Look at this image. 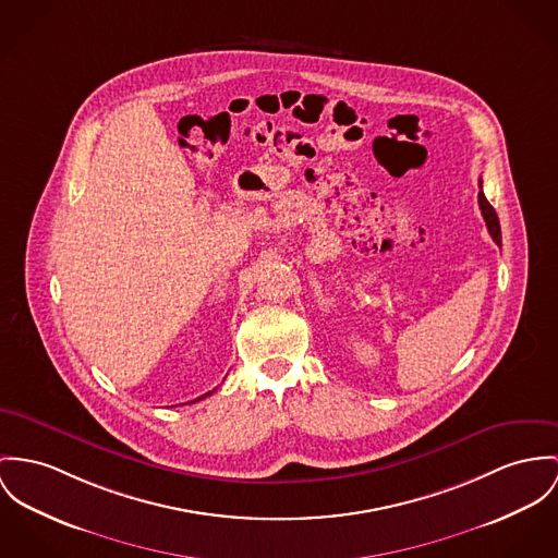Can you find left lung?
<instances>
[{
  "label": "left lung",
  "mask_w": 558,
  "mask_h": 558,
  "mask_svg": "<svg viewBox=\"0 0 558 558\" xmlns=\"http://www.w3.org/2000/svg\"><path fill=\"white\" fill-rule=\"evenodd\" d=\"M480 186H482V180H480ZM477 204H480V210H482V216H484V220H486V227H488L490 238L497 242V246H501V227H499V218H497L495 208L488 204V199L484 197L482 191L477 193Z\"/></svg>",
  "instance_id": "left-lung-1"
}]
</instances>
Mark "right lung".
<instances>
[{
  "label": "right lung",
  "mask_w": 558,
  "mask_h": 558,
  "mask_svg": "<svg viewBox=\"0 0 558 558\" xmlns=\"http://www.w3.org/2000/svg\"><path fill=\"white\" fill-rule=\"evenodd\" d=\"M206 395H213V390H210V392H206ZM206 395H204V397H206ZM204 397H197V399H204ZM197 399H195V401H197Z\"/></svg>",
  "instance_id": "right-lung-1"
}]
</instances>
